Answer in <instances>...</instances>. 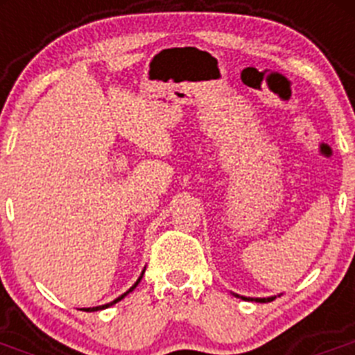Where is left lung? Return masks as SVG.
<instances>
[{"mask_svg": "<svg viewBox=\"0 0 355 355\" xmlns=\"http://www.w3.org/2000/svg\"><path fill=\"white\" fill-rule=\"evenodd\" d=\"M247 300H256V302H270V300H274V297H268V299H247Z\"/></svg>", "mask_w": 355, "mask_h": 355, "instance_id": "1", "label": "left lung"}]
</instances>
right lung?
I'll list each match as a JSON object with an SVG mask.
<instances>
[{"instance_id": "add662e5", "label": "right lung", "mask_w": 355, "mask_h": 355, "mask_svg": "<svg viewBox=\"0 0 355 355\" xmlns=\"http://www.w3.org/2000/svg\"><path fill=\"white\" fill-rule=\"evenodd\" d=\"M142 275H144V272H142ZM142 275H140V277H139V281H137V283H135L133 286H131L130 290L126 291V293H122L121 297H117V299H115V300H112V302H110V304H105V306H96V307H83V311H99V309H106V307H110V306H114V304H117L119 300H122V299H124V297H126V295L130 293V291H133L135 288L139 286V283H140V279H142Z\"/></svg>"}]
</instances>
